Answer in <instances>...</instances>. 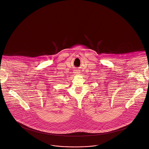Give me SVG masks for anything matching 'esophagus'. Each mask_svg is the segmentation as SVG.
<instances>
[{
    "label": "esophagus",
    "mask_w": 149,
    "mask_h": 149,
    "mask_svg": "<svg viewBox=\"0 0 149 149\" xmlns=\"http://www.w3.org/2000/svg\"><path fill=\"white\" fill-rule=\"evenodd\" d=\"M74 73H75V74H79V73H80V72H79V71H77V70H76V71H75Z\"/></svg>",
    "instance_id": "obj_1"
}]
</instances>
